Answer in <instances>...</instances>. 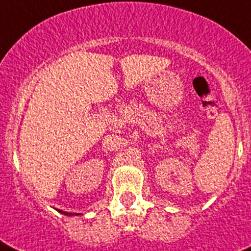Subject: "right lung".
I'll use <instances>...</instances> for the list:
<instances>
[{
	"mask_svg": "<svg viewBox=\"0 0 251 251\" xmlns=\"http://www.w3.org/2000/svg\"><path fill=\"white\" fill-rule=\"evenodd\" d=\"M57 210L59 213H62V214H64V215H81L80 213H68V212H63V210H59V209H57Z\"/></svg>",
	"mask_w": 251,
	"mask_h": 251,
	"instance_id": "1",
	"label": "right lung"
}]
</instances>
